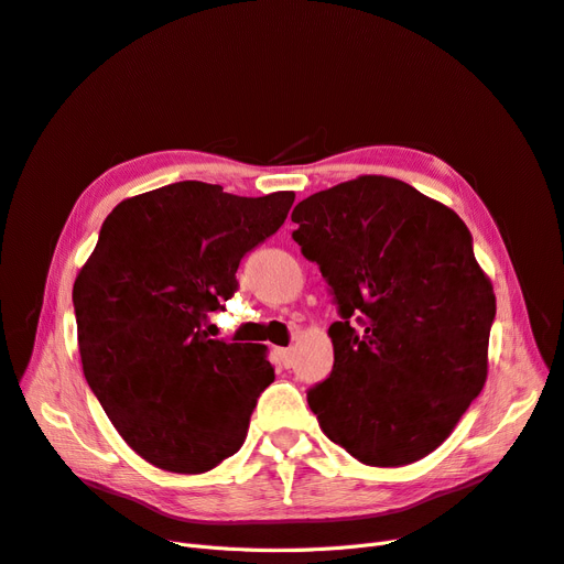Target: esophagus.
I'll use <instances>...</instances> for the list:
<instances>
[{
	"mask_svg": "<svg viewBox=\"0 0 564 564\" xmlns=\"http://www.w3.org/2000/svg\"><path fill=\"white\" fill-rule=\"evenodd\" d=\"M278 358H280V364L284 368L294 366V351H291V349H278Z\"/></svg>",
	"mask_w": 564,
	"mask_h": 564,
	"instance_id": "34e87169",
	"label": "esophagus"
}]
</instances>
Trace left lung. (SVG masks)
I'll return each mask as SVG.
<instances>
[{
  "mask_svg": "<svg viewBox=\"0 0 564 564\" xmlns=\"http://www.w3.org/2000/svg\"><path fill=\"white\" fill-rule=\"evenodd\" d=\"M291 221L340 312L333 370L307 391L322 431L372 467L433 454L488 375L495 294L465 221L387 175L312 194Z\"/></svg>",
  "mask_w": 564,
  "mask_h": 564,
  "instance_id": "1",
  "label": "left lung"
}]
</instances>
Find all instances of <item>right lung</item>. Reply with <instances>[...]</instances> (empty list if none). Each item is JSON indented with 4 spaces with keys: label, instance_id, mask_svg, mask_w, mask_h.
<instances>
[{
    "label": "right lung",
    "instance_id": "add662e5",
    "mask_svg": "<svg viewBox=\"0 0 564 564\" xmlns=\"http://www.w3.org/2000/svg\"><path fill=\"white\" fill-rule=\"evenodd\" d=\"M294 192L250 198L185 180L124 198L74 282L89 389L150 465L204 475L242 446L275 370L263 345L200 328L238 289L240 259L273 236Z\"/></svg>",
    "mask_w": 564,
    "mask_h": 564
}]
</instances>
